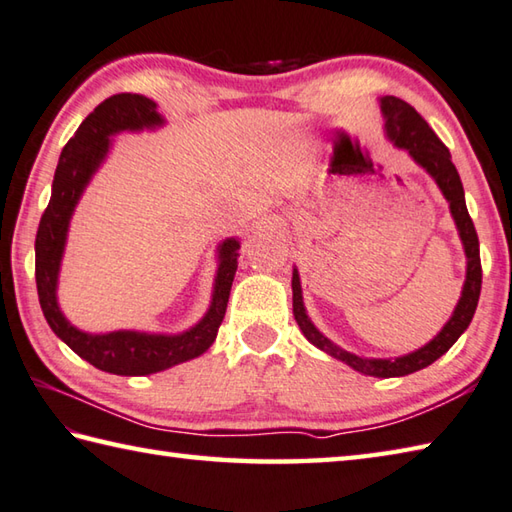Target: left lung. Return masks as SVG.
<instances>
[{
    "label": "left lung",
    "mask_w": 512,
    "mask_h": 512,
    "mask_svg": "<svg viewBox=\"0 0 512 512\" xmlns=\"http://www.w3.org/2000/svg\"><path fill=\"white\" fill-rule=\"evenodd\" d=\"M382 110L386 117L388 137L393 139L395 146L406 148L410 157H413L419 166L428 170L430 177H433L437 186L442 188V193L450 204V213H453L459 237H462L468 257L466 284L462 290V297H459V304L453 317L448 319V324L442 328V333H439L433 342H428L424 348L415 350V353L397 359L357 357L353 353H346V350L335 346L330 339L319 333V330L310 324V319L306 315V308L302 302V284H299L297 270H293V315L308 342L322 348L330 357H335L339 362H344L350 368H355L359 373L370 377H404L437 362L439 357L448 353V348L453 346L459 335L468 328L470 319L475 315L479 293H482V259H479L477 230L466 208L462 179H459L455 164L450 162V153L442 144V139L435 135V130L426 124V119L408 102H404V99L386 95L382 97Z\"/></svg>",
    "instance_id": "1"
}]
</instances>
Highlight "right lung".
Segmentation results:
<instances>
[{
	"mask_svg": "<svg viewBox=\"0 0 512 512\" xmlns=\"http://www.w3.org/2000/svg\"><path fill=\"white\" fill-rule=\"evenodd\" d=\"M162 124L155 102L144 95L119 93L104 99L90 113L62 150L53 179V195L42 215L35 239V279L44 317L53 333L75 353L99 370L113 375H150L175 364L195 359L215 342L226 315L230 286L237 270V239L219 246V268L213 302L206 317L182 335H146L135 330H117L108 335H88L70 326L57 306L55 288L62 262L68 222L88 179L104 162L110 135L119 130H142Z\"/></svg>",
	"mask_w": 512,
	"mask_h": 512,
	"instance_id": "1",
	"label": "right lung"
}]
</instances>
